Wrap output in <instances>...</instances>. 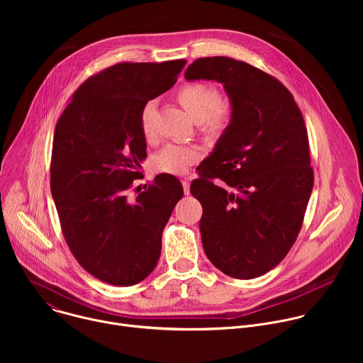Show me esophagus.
Listing matches in <instances>:
<instances>
[{
	"label": "esophagus",
	"instance_id": "obj_1",
	"mask_svg": "<svg viewBox=\"0 0 363 363\" xmlns=\"http://www.w3.org/2000/svg\"><path fill=\"white\" fill-rule=\"evenodd\" d=\"M182 182V186H184V192H185V195H188L189 194V179H182L181 181Z\"/></svg>",
	"mask_w": 363,
	"mask_h": 363
}]
</instances>
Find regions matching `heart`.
<instances>
[{
	"label": "heart",
	"mask_w": 363,
	"mask_h": 363,
	"mask_svg": "<svg viewBox=\"0 0 363 363\" xmlns=\"http://www.w3.org/2000/svg\"><path fill=\"white\" fill-rule=\"evenodd\" d=\"M181 105L198 121L199 129L206 135L223 133L231 122L233 111L225 100H223L220 89L213 83H188L177 93ZM155 113L157 103L153 100L146 101L140 109L139 126L146 139L155 135ZM202 157V152L195 145L169 143L164 146L153 158L155 169L182 175Z\"/></svg>",
	"instance_id": "b5f03b06"
}]
</instances>
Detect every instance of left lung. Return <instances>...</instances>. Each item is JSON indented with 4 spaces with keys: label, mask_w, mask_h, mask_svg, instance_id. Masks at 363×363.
Wrapping results in <instances>:
<instances>
[{
    "label": "left lung",
    "mask_w": 363,
    "mask_h": 363,
    "mask_svg": "<svg viewBox=\"0 0 363 363\" xmlns=\"http://www.w3.org/2000/svg\"><path fill=\"white\" fill-rule=\"evenodd\" d=\"M185 79L223 83L233 106L231 123L191 184L202 205L203 251L230 277L263 276L293 247L313 189L303 115L281 82L245 62L198 59Z\"/></svg>",
    "instance_id": "obj_1"
}]
</instances>
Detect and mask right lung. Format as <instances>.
<instances>
[{
    "mask_svg": "<svg viewBox=\"0 0 363 363\" xmlns=\"http://www.w3.org/2000/svg\"><path fill=\"white\" fill-rule=\"evenodd\" d=\"M185 60L123 62L90 76L62 113L53 139L50 189L77 263L113 286H133L157 266L162 233L184 195L161 174L129 198L146 158L139 126L146 101L169 90Z\"/></svg>",
    "mask_w": 363,
    "mask_h": 363,
    "instance_id": "add662e5",
    "label": "right lung"
}]
</instances>
